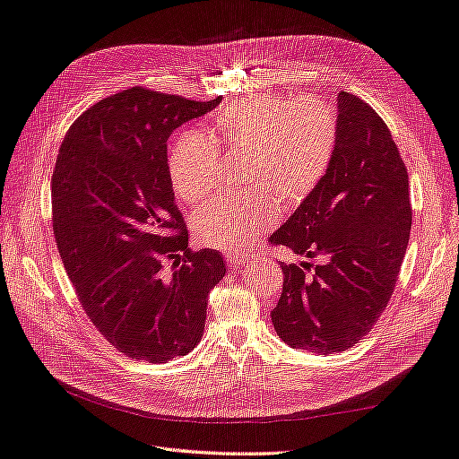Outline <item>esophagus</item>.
I'll return each instance as SVG.
<instances>
[{
    "label": "esophagus",
    "mask_w": 459,
    "mask_h": 459,
    "mask_svg": "<svg viewBox=\"0 0 459 459\" xmlns=\"http://www.w3.org/2000/svg\"><path fill=\"white\" fill-rule=\"evenodd\" d=\"M226 260L230 266H245V264H249L251 256H247L243 253H233V255H226Z\"/></svg>",
    "instance_id": "obj_1"
}]
</instances>
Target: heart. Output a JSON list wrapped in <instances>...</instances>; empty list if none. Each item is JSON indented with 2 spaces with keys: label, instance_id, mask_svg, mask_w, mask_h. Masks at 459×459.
Masks as SVG:
<instances>
[{
  "label": "heart",
  "instance_id": "1",
  "mask_svg": "<svg viewBox=\"0 0 459 459\" xmlns=\"http://www.w3.org/2000/svg\"><path fill=\"white\" fill-rule=\"evenodd\" d=\"M206 136L179 134L168 154L171 187L183 203L196 204L218 185L220 154L247 156L241 199H216L196 210L191 228L210 249L241 251L274 226L278 204L299 208L328 176L340 143V123L330 104L315 96L251 94L210 117Z\"/></svg>",
  "mask_w": 459,
  "mask_h": 459
}]
</instances>
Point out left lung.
<instances>
[{"instance_id":"8db88e82","label":"left lung","mask_w":459,"mask_h":459,"mask_svg":"<svg viewBox=\"0 0 459 459\" xmlns=\"http://www.w3.org/2000/svg\"><path fill=\"white\" fill-rule=\"evenodd\" d=\"M340 143L320 187L272 238L322 263L283 264L270 313L278 336L320 355L353 348L386 308L410 243L407 168L384 119L361 98L338 94Z\"/></svg>"}]
</instances>
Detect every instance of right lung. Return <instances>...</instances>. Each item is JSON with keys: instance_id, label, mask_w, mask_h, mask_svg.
Returning a JSON list of instances; mask_svg holds the SVG:
<instances>
[{"instance_id": "1", "label": "right lung", "mask_w": 459, "mask_h": 459, "mask_svg": "<svg viewBox=\"0 0 459 459\" xmlns=\"http://www.w3.org/2000/svg\"><path fill=\"white\" fill-rule=\"evenodd\" d=\"M220 102L133 86L86 109L59 148L57 251L86 316L137 361L187 355L203 338L208 293L226 276L218 251L189 249L168 173L173 129Z\"/></svg>"}]
</instances>
